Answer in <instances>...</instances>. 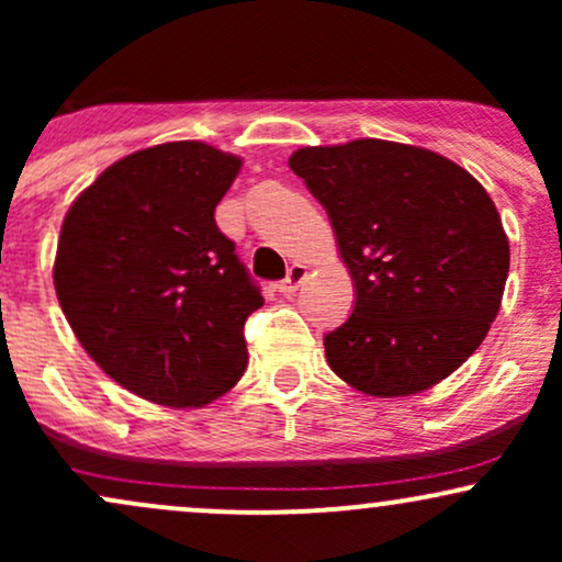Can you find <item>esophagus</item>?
<instances>
[{
	"mask_svg": "<svg viewBox=\"0 0 562 562\" xmlns=\"http://www.w3.org/2000/svg\"><path fill=\"white\" fill-rule=\"evenodd\" d=\"M303 280H306V267H303V263H293V267L288 269L285 280L280 282V293L282 295H293L295 290L301 288Z\"/></svg>",
	"mask_w": 562,
	"mask_h": 562,
	"instance_id": "1",
	"label": "esophagus"
}]
</instances>
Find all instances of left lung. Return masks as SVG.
<instances>
[{
	"label": "left lung",
	"instance_id": "1",
	"mask_svg": "<svg viewBox=\"0 0 562 562\" xmlns=\"http://www.w3.org/2000/svg\"><path fill=\"white\" fill-rule=\"evenodd\" d=\"M288 166L325 205L357 288L325 335L335 375L380 398L449 378L505 293L509 243L488 192L449 158L385 139L301 147Z\"/></svg>",
	"mask_w": 562,
	"mask_h": 562
}]
</instances>
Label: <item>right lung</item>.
I'll return each instance as SVG.
<instances>
[{
	"instance_id": "add662e5",
	"label": "right lung",
	"mask_w": 562,
	"mask_h": 562,
	"mask_svg": "<svg viewBox=\"0 0 562 562\" xmlns=\"http://www.w3.org/2000/svg\"><path fill=\"white\" fill-rule=\"evenodd\" d=\"M243 160L166 142L115 160L68 209L55 290L68 325L126 391L203 406L248 364L245 319L261 290L216 227Z\"/></svg>"
}]
</instances>
